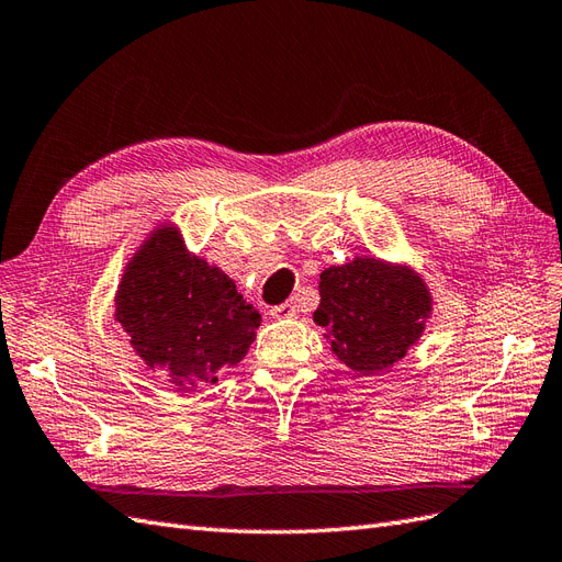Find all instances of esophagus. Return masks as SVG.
<instances>
[{
    "label": "esophagus",
    "mask_w": 562,
    "mask_h": 562,
    "mask_svg": "<svg viewBox=\"0 0 562 562\" xmlns=\"http://www.w3.org/2000/svg\"><path fill=\"white\" fill-rule=\"evenodd\" d=\"M269 314L274 316V318H293V316H297V305H295L293 300L291 302H283V305L271 307Z\"/></svg>",
    "instance_id": "1"
}]
</instances>
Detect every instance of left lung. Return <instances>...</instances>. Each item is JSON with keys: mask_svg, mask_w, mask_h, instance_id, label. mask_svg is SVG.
Returning a JSON list of instances; mask_svg holds the SVG:
<instances>
[{"mask_svg": "<svg viewBox=\"0 0 562 562\" xmlns=\"http://www.w3.org/2000/svg\"><path fill=\"white\" fill-rule=\"evenodd\" d=\"M318 297L314 322L330 352L361 375L400 363L432 314L430 288L414 267L367 255L324 269Z\"/></svg>", "mask_w": 562, "mask_h": 562, "instance_id": "obj_1", "label": "left lung"}]
</instances>
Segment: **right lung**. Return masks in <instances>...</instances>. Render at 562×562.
Instances as JSON below:
<instances>
[{
  "mask_svg": "<svg viewBox=\"0 0 562 562\" xmlns=\"http://www.w3.org/2000/svg\"><path fill=\"white\" fill-rule=\"evenodd\" d=\"M115 322L148 369L191 392L217 383L224 369L248 355L260 314L234 279L187 248L175 222H160L117 283Z\"/></svg>",
  "mask_w": 562,
  "mask_h": 562,
  "instance_id": "1",
  "label": "right lung"
}]
</instances>
